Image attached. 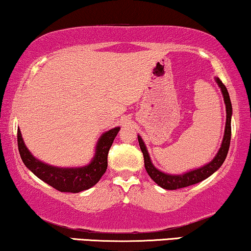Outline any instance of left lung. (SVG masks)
Listing matches in <instances>:
<instances>
[{"label": "left lung", "instance_id": "8db88e82", "mask_svg": "<svg viewBox=\"0 0 251 251\" xmlns=\"http://www.w3.org/2000/svg\"><path fill=\"white\" fill-rule=\"evenodd\" d=\"M216 82H217L218 87L221 88L223 97H224V102L226 106V125H225V132L224 137H223L222 146L219 149L218 153L216 154V156L212 159L210 162L205 164V166L198 168V169L187 171V173L181 174V175H170L166 174L156 169L153 166L152 161H151L150 154L147 152L145 144H144L142 137L138 135V142L140 150H142L143 155H144V163H145V169L149 174V176L155 181V183L161 186L164 190H178V188H183L191 186V185L198 184L200 181L207 179L209 176H211L215 171H217L227 155L228 149H229V143H231V118H232V104L231 99H229V95L227 89L223 82L219 80L218 77H216Z\"/></svg>", "mask_w": 251, "mask_h": 251}]
</instances>
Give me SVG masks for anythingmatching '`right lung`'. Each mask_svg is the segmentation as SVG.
Instances as JSON below:
<instances>
[{
  "label": "right lung",
  "instance_id": "add662e5",
  "mask_svg": "<svg viewBox=\"0 0 251 251\" xmlns=\"http://www.w3.org/2000/svg\"><path fill=\"white\" fill-rule=\"evenodd\" d=\"M119 131L120 126H116L102 133L96 145L95 156L91 162L87 166L76 168L53 167L37 160L26 147L19 129L17 133V140H18V150L24 164L36 177L60 192L78 193L97 184L105 174L107 169L108 151Z\"/></svg>",
  "mask_w": 251,
  "mask_h": 251
}]
</instances>
